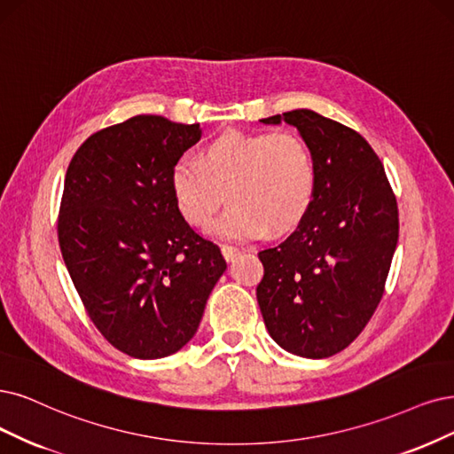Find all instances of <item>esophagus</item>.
Returning <instances> with one entry per match:
<instances>
[{
	"mask_svg": "<svg viewBox=\"0 0 454 454\" xmlns=\"http://www.w3.org/2000/svg\"><path fill=\"white\" fill-rule=\"evenodd\" d=\"M221 250H223V256H224L228 262H231L233 258H238V256L241 254V250H239L238 247H231V245H223Z\"/></svg>",
	"mask_w": 454,
	"mask_h": 454,
	"instance_id": "obj_1",
	"label": "esophagus"
}]
</instances>
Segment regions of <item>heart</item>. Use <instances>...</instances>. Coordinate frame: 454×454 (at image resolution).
Returning a JSON list of instances; mask_svg holds the SVG:
<instances>
[{"mask_svg": "<svg viewBox=\"0 0 454 454\" xmlns=\"http://www.w3.org/2000/svg\"><path fill=\"white\" fill-rule=\"evenodd\" d=\"M316 181L310 147L284 132H224L200 159H177L170 174L176 206L194 228L209 224L226 192L230 207L211 230L238 241L295 228L312 206Z\"/></svg>", "mask_w": 454, "mask_h": 454, "instance_id": "heart-1", "label": "heart"}]
</instances>
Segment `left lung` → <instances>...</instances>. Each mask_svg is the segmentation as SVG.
Segmentation results:
<instances>
[{
  "label": "left lung",
  "instance_id": "8db88e82",
  "mask_svg": "<svg viewBox=\"0 0 454 454\" xmlns=\"http://www.w3.org/2000/svg\"><path fill=\"white\" fill-rule=\"evenodd\" d=\"M288 123L316 160V194L290 238L258 253V305L271 339L307 359L339 354L371 320L398 243V207L383 164L359 132L314 110Z\"/></svg>",
  "mask_w": 454,
  "mask_h": 454
}]
</instances>
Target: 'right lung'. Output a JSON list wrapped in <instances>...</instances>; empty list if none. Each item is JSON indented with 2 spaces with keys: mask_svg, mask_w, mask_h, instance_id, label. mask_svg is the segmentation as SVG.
Segmentation results:
<instances>
[{
  "mask_svg": "<svg viewBox=\"0 0 454 454\" xmlns=\"http://www.w3.org/2000/svg\"><path fill=\"white\" fill-rule=\"evenodd\" d=\"M200 137V123L134 115L91 134L67 168L63 262L95 327L130 357L160 359L187 344L226 271L170 184L174 162Z\"/></svg>",
  "mask_w": 454,
  "mask_h": 454,
  "instance_id": "obj_1",
  "label": "right lung"
}]
</instances>
